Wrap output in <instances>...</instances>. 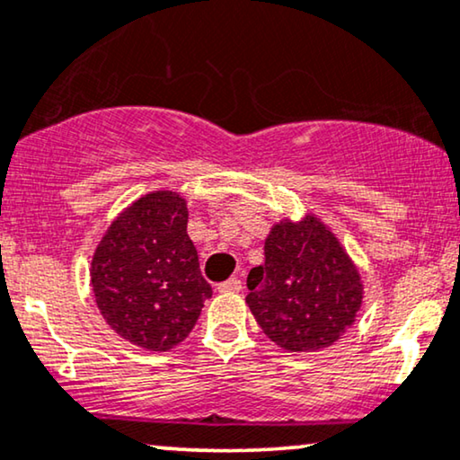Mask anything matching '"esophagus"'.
<instances>
[{
  "instance_id": "1",
  "label": "esophagus",
  "mask_w": 460,
  "mask_h": 460,
  "mask_svg": "<svg viewBox=\"0 0 460 460\" xmlns=\"http://www.w3.org/2000/svg\"><path fill=\"white\" fill-rule=\"evenodd\" d=\"M242 290V281L240 278H229L223 284H218V292H240Z\"/></svg>"
}]
</instances>
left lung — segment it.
<instances>
[{"label": "left lung", "mask_w": 460, "mask_h": 460, "mask_svg": "<svg viewBox=\"0 0 460 460\" xmlns=\"http://www.w3.org/2000/svg\"><path fill=\"white\" fill-rule=\"evenodd\" d=\"M246 305L267 339L288 353L334 345L358 320L359 267L314 212L281 218L265 240V262L250 269Z\"/></svg>", "instance_id": "left-lung-1"}]
</instances>
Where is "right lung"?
Segmentation results:
<instances>
[{"label":"right lung","mask_w":460,"mask_h":460,"mask_svg":"<svg viewBox=\"0 0 460 460\" xmlns=\"http://www.w3.org/2000/svg\"><path fill=\"white\" fill-rule=\"evenodd\" d=\"M187 220L179 191H149L113 218L92 254L98 311L113 332L146 351H170L185 341L212 296Z\"/></svg>","instance_id":"add662e5"}]
</instances>
